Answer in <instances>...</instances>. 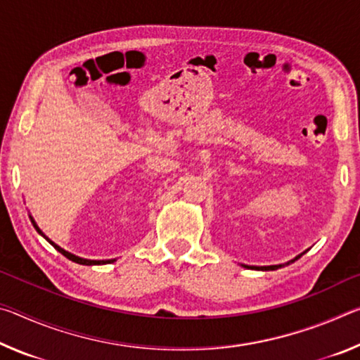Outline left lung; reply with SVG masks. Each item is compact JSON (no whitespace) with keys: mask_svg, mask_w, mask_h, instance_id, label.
<instances>
[{"mask_svg":"<svg viewBox=\"0 0 360 360\" xmlns=\"http://www.w3.org/2000/svg\"><path fill=\"white\" fill-rule=\"evenodd\" d=\"M303 254H304V252H303ZM300 257H302V254H300V255H297V257H295L294 260L288 262V264H285V265L292 264V262H295L297 259H300ZM243 266H246V268H254V270H264V271H268V270H278V268L284 266V264H279V265H270V266H249V265H243Z\"/></svg>","mask_w":360,"mask_h":360,"instance_id":"1","label":"left lung"}]
</instances>
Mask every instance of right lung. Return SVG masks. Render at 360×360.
I'll return each mask as SVG.
<instances>
[{"mask_svg": "<svg viewBox=\"0 0 360 360\" xmlns=\"http://www.w3.org/2000/svg\"><path fill=\"white\" fill-rule=\"evenodd\" d=\"M32 222H33V225H34V229L38 230V233H41L42 236H44V238L51 243V245L57 249V251L60 252V254H63L66 259H70V260H72V262H76V264H81V265H103V264H111V262H114V260H90V259H82V257H77V255H75V254H71V252H68V251H65L63 248H60V246H57L56 243L53 241H51L47 238V236L42 233V231L39 230V227L38 225H36V222L33 221V217H32Z\"/></svg>", "mask_w": 360, "mask_h": 360, "instance_id": "add662e5", "label": "right lung"}]
</instances>
